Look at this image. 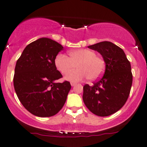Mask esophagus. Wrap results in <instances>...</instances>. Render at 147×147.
Here are the masks:
<instances>
[{"label": "esophagus", "mask_w": 147, "mask_h": 147, "mask_svg": "<svg viewBox=\"0 0 147 147\" xmlns=\"http://www.w3.org/2000/svg\"><path fill=\"white\" fill-rule=\"evenodd\" d=\"M70 84H71V86H72L76 85V84H77L76 83H75V82H70Z\"/></svg>", "instance_id": "esophagus-1"}]
</instances>
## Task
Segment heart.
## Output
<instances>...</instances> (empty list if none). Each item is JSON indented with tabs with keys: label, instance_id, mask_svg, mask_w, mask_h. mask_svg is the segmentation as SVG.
Instances as JSON below:
<instances>
[{
	"label": "heart",
	"instance_id": "b5f03b06",
	"mask_svg": "<svg viewBox=\"0 0 147 147\" xmlns=\"http://www.w3.org/2000/svg\"><path fill=\"white\" fill-rule=\"evenodd\" d=\"M69 58L64 54H58L55 59L57 69L63 75L67 74L77 65L78 69L65 76L68 81L76 82L89 78L94 80L99 78L105 67L104 61L96 55L94 51L87 49H75L69 52Z\"/></svg>",
	"mask_w": 147,
	"mask_h": 147
}]
</instances>
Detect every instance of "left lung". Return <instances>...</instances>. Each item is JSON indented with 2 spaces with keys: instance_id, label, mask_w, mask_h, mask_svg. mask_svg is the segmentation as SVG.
Wrapping results in <instances>:
<instances>
[{
  "instance_id": "8db88e82",
  "label": "left lung",
  "mask_w": 147,
  "mask_h": 147,
  "mask_svg": "<svg viewBox=\"0 0 147 147\" xmlns=\"http://www.w3.org/2000/svg\"><path fill=\"white\" fill-rule=\"evenodd\" d=\"M101 54L106 69L92 86L83 87V101L87 109L98 116H109L125 105L130 92L132 74L130 63L123 49L110 41L88 46Z\"/></svg>"
}]
</instances>
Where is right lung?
<instances>
[{
    "label": "right lung",
    "instance_id": "add662e5",
    "mask_svg": "<svg viewBox=\"0 0 147 147\" xmlns=\"http://www.w3.org/2000/svg\"><path fill=\"white\" fill-rule=\"evenodd\" d=\"M63 47L48 38H38L26 46L15 68L13 84L20 101L33 115L51 117L58 113L71 89L63 78L55 59Z\"/></svg>",
    "mask_w": 147,
    "mask_h": 147
}]
</instances>
